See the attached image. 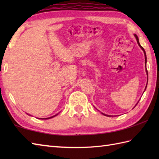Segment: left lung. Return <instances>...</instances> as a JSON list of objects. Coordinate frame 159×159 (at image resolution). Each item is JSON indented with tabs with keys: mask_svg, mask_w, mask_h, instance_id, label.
<instances>
[{
	"mask_svg": "<svg viewBox=\"0 0 159 159\" xmlns=\"http://www.w3.org/2000/svg\"><path fill=\"white\" fill-rule=\"evenodd\" d=\"M134 37H135V38H136V39H137V43H138V45L139 46V47L140 48L142 49V50L143 51V53H144V56H145V64H146V74H147V79H148V70H147V68H146V63H147V57H146V51H145V50H144V48H143L142 46H141V45H140V43H139V38H138V37H137V35H136V34H134ZM148 80H147V84H146V88H145V90L146 89V87H147V85H148ZM145 90H144V92H145ZM139 101H138L137 102V103L136 104V105L137 104H138V102H139ZM136 105L134 107V108L136 107ZM102 114H103L104 116H109V115H106V114H104V113H101Z\"/></svg>",
	"mask_w": 159,
	"mask_h": 159,
	"instance_id": "left-lung-1",
	"label": "left lung"
}]
</instances>
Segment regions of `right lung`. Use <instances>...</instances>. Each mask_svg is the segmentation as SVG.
Instances as JSON below:
<instances>
[{
    "mask_svg": "<svg viewBox=\"0 0 159 159\" xmlns=\"http://www.w3.org/2000/svg\"><path fill=\"white\" fill-rule=\"evenodd\" d=\"M59 113H57V114L55 115V116H52V117H47V118H38V119H40V120H48V119H50V118H52V117H54L57 116V115H58ZM28 115H29V114H28ZM29 116H31V115H29Z\"/></svg>",
    "mask_w": 159,
    "mask_h": 159,
    "instance_id": "add662e5",
    "label": "right lung"
}]
</instances>
